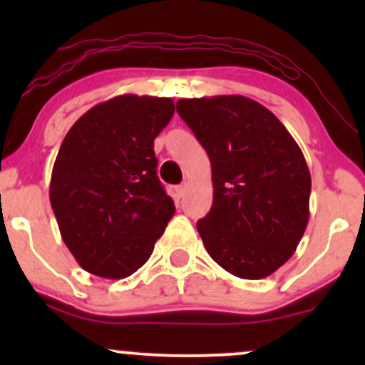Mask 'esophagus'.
Segmentation results:
<instances>
[{
	"label": "esophagus",
	"mask_w": 365,
	"mask_h": 365,
	"mask_svg": "<svg viewBox=\"0 0 365 365\" xmlns=\"http://www.w3.org/2000/svg\"><path fill=\"white\" fill-rule=\"evenodd\" d=\"M175 192H177V197H178V199H182V197L187 194V183H182V185L175 187Z\"/></svg>",
	"instance_id": "34e87169"
}]
</instances>
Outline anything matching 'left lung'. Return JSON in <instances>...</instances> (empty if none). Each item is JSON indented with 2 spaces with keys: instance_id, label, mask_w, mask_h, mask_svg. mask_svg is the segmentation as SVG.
<instances>
[{
  "instance_id": "1",
  "label": "left lung",
  "mask_w": 365,
  "mask_h": 365,
  "mask_svg": "<svg viewBox=\"0 0 365 365\" xmlns=\"http://www.w3.org/2000/svg\"><path fill=\"white\" fill-rule=\"evenodd\" d=\"M177 111L211 161L212 206L197 221L207 254L238 278L273 274L309 223L311 173L299 144L244 96L180 99Z\"/></svg>"
}]
</instances>
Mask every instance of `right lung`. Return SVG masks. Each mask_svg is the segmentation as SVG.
Instances as JSON below:
<instances>
[{"instance_id": "1", "label": "right lung", "mask_w": 365, "mask_h": 365, "mask_svg": "<svg viewBox=\"0 0 365 365\" xmlns=\"http://www.w3.org/2000/svg\"><path fill=\"white\" fill-rule=\"evenodd\" d=\"M173 113L168 98L116 96L91 108L63 139L49 200L63 242L87 273H135L173 217L154 156V139Z\"/></svg>"}]
</instances>
